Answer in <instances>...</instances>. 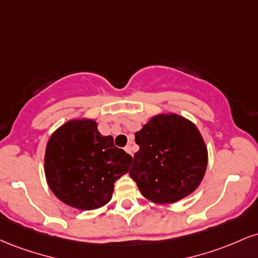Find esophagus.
Segmentation results:
<instances>
[{"instance_id": "34e87169", "label": "esophagus", "mask_w": 258, "mask_h": 258, "mask_svg": "<svg viewBox=\"0 0 258 258\" xmlns=\"http://www.w3.org/2000/svg\"><path fill=\"white\" fill-rule=\"evenodd\" d=\"M125 150H126V153H128V154H131V155H133V154H132V147L131 146H126L125 147Z\"/></svg>"}]
</instances>
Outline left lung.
I'll use <instances>...</instances> for the list:
<instances>
[{
	"instance_id": "left-lung-1",
	"label": "left lung",
	"mask_w": 258,
	"mask_h": 258,
	"mask_svg": "<svg viewBox=\"0 0 258 258\" xmlns=\"http://www.w3.org/2000/svg\"><path fill=\"white\" fill-rule=\"evenodd\" d=\"M139 150L130 176L144 198L172 204L199 186L207 167V148L191 121L159 114L136 132Z\"/></svg>"
}]
</instances>
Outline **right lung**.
<instances>
[{"label":"right lung","instance_id":"add662e5","mask_svg":"<svg viewBox=\"0 0 258 258\" xmlns=\"http://www.w3.org/2000/svg\"><path fill=\"white\" fill-rule=\"evenodd\" d=\"M91 119L70 120L49 138L44 174L53 194L67 205L94 210L110 201L114 183L130 171L132 156L102 136Z\"/></svg>","mask_w":258,"mask_h":258}]
</instances>
